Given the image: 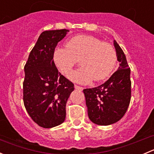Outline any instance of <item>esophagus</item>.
<instances>
[{
  "instance_id": "34e87169",
  "label": "esophagus",
  "mask_w": 154,
  "mask_h": 154,
  "mask_svg": "<svg viewBox=\"0 0 154 154\" xmlns=\"http://www.w3.org/2000/svg\"><path fill=\"white\" fill-rule=\"evenodd\" d=\"M74 88H75L76 89L80 90V91H82V90L83 89V87H82V86H77V85H74Z\"/></svg>"
}]
</instances>
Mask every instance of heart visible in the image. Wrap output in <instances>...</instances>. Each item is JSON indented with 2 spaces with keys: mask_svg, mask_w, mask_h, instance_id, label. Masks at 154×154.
Listing matches in <instances>:
<instances>
[{
  "mask_svg": "<svg viewBox=\"0 0 154 154\" xmlns=\"http://www.w3.org/2000/svg\"><path fill=\"white\" fill-rule=\"evenodd\" d=\"M57 67L67 74L81 59L82 67L69 74L71 80L86 83L93 80L100 82L113 73L117 54L112 45L89 35H78L68 40L66 47L58 46L53 54Z\"/></svg>",
  "mask_w": 154,
  "mask_h": 154,
  "instance_id": "1",
  "label": "heart"
}]
</instances>
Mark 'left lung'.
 <instances>
[{"instance_id":"8db88e82","label":"left lung","mask_w":154,"mask_h":154,"mask_svg":"<svg viewBox=\"0 0 154 154\" xmlns=\"http://www.w3.org/2000/svg\"><path fill=\"white\" fill-rule=\"evenodd\" d=\"M114 46L119 67L100 86L83 90L88 116L94 124L110 125L122 119L131 98L130 68L125 54L116 41Z\"/></svg>"}]
</instances>
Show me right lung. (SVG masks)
Returning <instances> with one entry per match:
<instances>
[{
    "instance_id": "obj_1",
    "label": "right lung",
    "mask_w": 154,
    "mask_h": 154,
    "mask_svg": "<svg viewBox=\"0 0 154 154\" xmlns=\"http://www.w3.org/2000/svg\"><path fill=\"white\" fill-rule=\"evenodd\" d=\"M68 29L46 30L41 33L24 66L23 100L35 123L51 128L63 123L66 106L74 87L55 66L53 54Z\"/></svg>"
}]
</instances>
